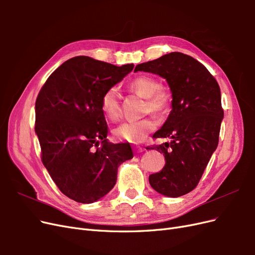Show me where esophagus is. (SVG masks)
Segmentation results:
<instances>
[{
    "instance_id": "1",
    "label": "esophagus",
    "mask_w": 255,
    "mask_h": 255,
    "mask_svg": "<svg viewBox=\"0 0 255 255\" xmlns=\"http://www.w3.org/2000/svg\"><path fill=\"white\" fill-rule=\"evenodd\" d=\"M145 149L144 148H142V146H140V145H136L135 146V151L137 152V153H141V152H143Z\"/></svg>"
}]
</instances>
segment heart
I'll use <instances>...</instances> for the list:
<instances>
[{
    "instance_id": "b5f03b06",
    "label": "heart",
    "mask_w": 255,
    "mask_h": 255,
    "mask_svg": "<svg viewBox=\"0 0 255 255\" xmlns=\"http://www.w3.org/2000/svg\"><path fill=\"white\" fill-rule=\"evenodd\" d=\"M128 90L144 99L143 113H152L156 117H164L171 110L172 92L160 85L152 75H139L128 84ZM101 110L105 118L111 122H117L121 118V107L115 88L107 89L101 97ZM156 128V122L148 117L134 122H123L114 129L115 136L128 142H141L149 133Z\"/></svg>"
}]
</instances>
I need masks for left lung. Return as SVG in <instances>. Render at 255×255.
<instances>
[{
	"instance_id": "1",
	"label": "left lung",
	"mask_w": 255,
	"mask_h": 255,
	"mask_svg": "<svg viewBox=\"0 0 255 255\" xmlns=\"http://www.w3.org/2000/svg\"><path fill=\"white\" fill-rule=\"evenodd\" d=\"M134 71L163 76L173 98L167 121L153 135L170 141L146 148L166 159L161 171L149 176L150 185L167 197L186 195L197 187L218 145L223 118L219 85L201 63L180 52L137 65Z\"/></svg>"
}]
</instances>
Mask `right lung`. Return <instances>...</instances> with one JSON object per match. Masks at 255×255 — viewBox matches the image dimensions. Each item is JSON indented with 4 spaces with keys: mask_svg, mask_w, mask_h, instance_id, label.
Returning a JSON list of instances; mask_svg holds the SVG:
<instances>
[{
    "mask_svg": "<svg viewBox=\"0 0 255 255\" xmlns=\"http://www.w3.org/2000/svg\"><path fill=\"white\" fill-rule=\"evenodd\" d=\"M133 68L76 56L60 65L37 96L35 132L41 160L59 190L76 202L105 196L117 181L119 165L133 158L129 144L106 140L109 128L101 110L102 95Z\"/></svg>",
    "mask_w": 255,
    "mask_h": 255,
    "instance_id": "right-lung-1",
    "label": "right lung"
}]
</instances>
